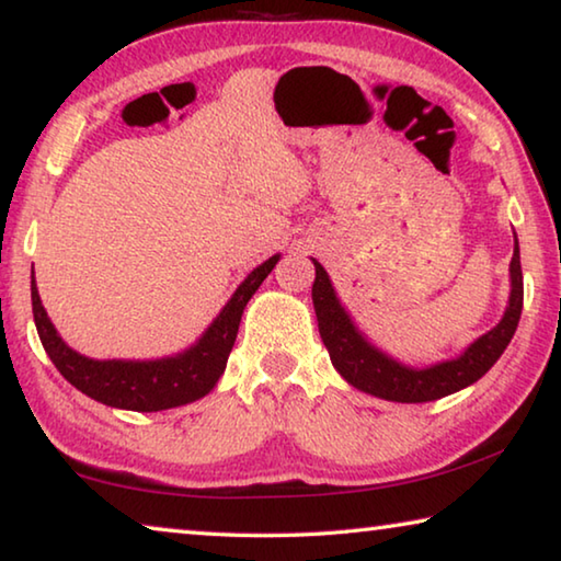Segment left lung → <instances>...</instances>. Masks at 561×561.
<instances>
[{
    "label": "left lung",
    "mask_w": 561,
    "mask_h": 561,
    "mask_svg": "<svg viewBox=\"0 0 561 561\" xmlns=\"http://www.w3.org/2000/svg\"><path fill=\"white\" fill-rule=\"evenodd\" d=\"M311 262H314L317 270L311 299H314L319 334L329 351L331 364L358 391L383 398V401L428 403L472 386L495 366V360L507 348L519 324L522 294L525 291H522L517 234L515 252H512L510 262V299L500 324L492 327L480 339H474L460 356L445 358L423 368L401 364V360L388 356L386 351L371 344L336 297V289L331 284L327 270L317 260Z\"/></svg>",
    "instance_id": "left-lung-1"
}]
</instances>
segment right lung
Wrapping results in <instances>:
<instances>
[{"mask_svg":"<svg viewBox=\"0 0 561 561\" xmlns=\"http://www.w3.org/2000/svg\"><path fill=\"white\" fill-rule=\"evenodd\" d=\"M279 257L282 254H274V257L247 274L230 301L220 309V314L203 331V336L175 356L150 360H99L79 354V351L66 344L51 324L42 304L39 289H36V282L32 279L34 324L54 366L81 393H87L103 405L123 408V411H168V408L193 403L197 398L207 396L220 381L227 358H230V351L234 346L247 301L260 289V284L267 279V274L274 270Z\"/></svg>","mask_w":561,"mask_h":561,"instance_id":"add662e5","label":"right lung"}]
</instances>
